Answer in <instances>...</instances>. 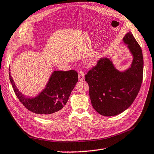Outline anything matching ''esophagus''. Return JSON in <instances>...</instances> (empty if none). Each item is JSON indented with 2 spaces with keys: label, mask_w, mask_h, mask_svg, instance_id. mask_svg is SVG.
Returning <instances> with one entry per match:
<instances>
[{
  "label": "esophagus",
  "mask_w": 154,
  "mask_h": 154,
  "mask_svg": "<svg viewBox=\"0 0 154 154\" xmlns=\"http://www.w3.org/2000/svg\"><path fill=\"white\" fill-rule=\"evenodd\" d=\"M85 79V73L83 70H80L79 72V80L83 81Z\"/></svg>",
  "instance_id": "1"
}]
</instances>
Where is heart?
Segmentation results:
<instances>
[{
	"label": "heart",
	"instance_id": "obj_1",
	"mask_svg": "<svg viewBox=\"0 0 154 154\" xmlns=\"http://www.w3.org/2000/svg\"><path fill=\"white\" fill-rule=\"evenodd\" d=\"M94 62H95V60H94V59H93V60H91V63H93Z\"/></svg>",
	"mask_w": 154,
	"mask_h": 154
}]
</instances>
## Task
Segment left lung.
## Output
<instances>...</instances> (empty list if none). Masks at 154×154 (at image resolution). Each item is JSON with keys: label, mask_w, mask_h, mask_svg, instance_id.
Segmentation results:
<instances>
[{"label": "left lung", "mask_w": 154, "mask_h": 154, "mask_svg": "<svg viewBox=\"0 0 154 154\" xmlns=\"http://www.w3.org/2000/svg\"><path fill=\"white\" fill-rule=\"evenodd\" d=\"M123 41L133 57L130 67L120 71L110 58L104 57L85 75L92 107L103 116H117L129 108L142 85L144 67L142 49L130 31Z\"/></svg>", "instance_id": "obj_1"}]
</instances>
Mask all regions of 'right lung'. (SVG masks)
I'll return each instance as SVG.
<instances>
[{
  "label": "right lung",
  "mask_w": 154,
  "mask_h": 154,
  "mask_svg": "<svg viewBox=\"0 0 154 154\" xmlns=\"http://www.w3.org/2000/svg\"><path fill=\"white\" fill-rule=\"evenodd\" d=\"M9 76L14 91L21 103L28 110L46 118L59 115L78 81L75 71H54L42 91L35 97L27 98L17 89L10 72Z\"/></svg>",
  "instance_id": "right-lung-1"
}]
</instances>
